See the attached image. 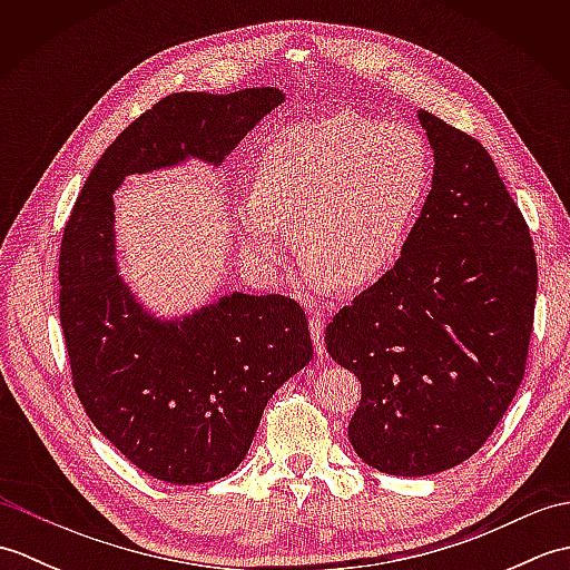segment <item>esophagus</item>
Returning <instances> with one entry per match:
<instances>
[{"label":"esophagus","mask_w":570,"mask_h":570,"mask_svg":"<svg viewBox=\"0 0 570 570\" xmlns=\"http://www.w3.org/2000/svg\"><path fill=\"white\" fill-rule=\"evenodd\" d=\"M308 328H311V337H313V350H316L318 355L325 353V341H323V328H325V321L321 316H313L308 321Z\"/></svg>","instance_id":"1"}]
</instances>
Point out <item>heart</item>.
<instances>
[{
    "label": "heart",
    "mask_w": 570,
    "mask_h": 570,
    "mask_svg": "<svg viewBox=\"0 0 570 570\" xmlns=\"http://www.w3.org/2000/svg\"><path fill=\"white\" fill-rule=\"evenodd\" d=\"M431 186V154L411 127L355 112L294 122L266 141L254 196L239 203L245 249L282 272L296 229L313 288L372 286L409 245Z\"/></svg>",
    "instance_id": "b5f03b06"
}]
</instances>
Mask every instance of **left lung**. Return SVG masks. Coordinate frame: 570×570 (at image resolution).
<instances>
[{"label": "left lung", "mask_w": 570, "mask_h": 570, "mask_svg": "<svg viewBox=\"0 0 570 570\" xmlns=\"http://www.w3.org/2000/svg\"><path fill=\"white\" fill-rule=\"evenodd\" d=\"M431 193L394 269L335 313L325 347L362 384L347 435L386 475L460 465L524 380L537 254L482 144L421 110Z\"/></svg>", "instance_id": "8db88e82"}]
</instances>
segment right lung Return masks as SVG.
Instances as JSON below:
<instances>
[{"instance_id": "1", "label": "right lung", "mask_w": 570, "mask_h": 570, "mask_svg": "<svg viewBox=\"0 0 570 570\" xmlns=\"http://www.w3.org/2000/svg\"><path fill=\"white\" fill-rule=\"evenodd\" d=\"M282 102L276 88L168 95L100 156L60 239V328L85 414L129 463L171 485L242 463L266 402L313 357L308 321L294 298L239 292L154 318L117 274L112 193L186 159L220 166Z\"/></svg>"}]
</instances>
